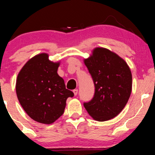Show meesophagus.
I'll list each match as a JSON object with an SVG mask.
<instances>
[{
	"label": "esophagus",
	"instance_id": "34e87169",
	"mask_svg": "<svg viewBox=\"0 0 155 155\" xmlns=\"http://www.w3.org/2000/svg\"><path fill=\"white\" fill-rule=\"evenodd\" d=\"M78 90H77V89H75V90H73V93H74V94L75 95V96L78 94Z\"/></svg>",
	"mask_w": 155,
	"mask_h": 155
}]
</instances>
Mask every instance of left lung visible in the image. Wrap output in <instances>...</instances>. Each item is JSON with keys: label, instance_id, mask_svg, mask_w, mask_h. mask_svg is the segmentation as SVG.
I'll use <instances>...</instances> for the list:
<instances>
[{"label": "left lung", "instance_id": "1", "mask_svg": "<svg viewBox=\"0 0 155 155\" xmlns=\"http://www.w3.org/2000/svg\"><path fill=\"white\" fill-rule=\"evenodd\" d=\"M84 64L94 85L93 98L83 105L99 121L111 119L128 102L132 90V74L124 59L104 48H96Z\"/></svg>", "mask_w": 155, "mask_h": 155}]
</instances>
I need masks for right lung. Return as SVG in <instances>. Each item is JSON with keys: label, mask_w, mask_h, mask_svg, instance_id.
<instances>
[{"label": "right lung", "mask_w": 155, "mask_h": 155, "mask_svg": "<svg viewBox=\"0 0 155 155\" xmlns=\"http://www.w3.org/2000/svg\"><path fill=\"white\" fill-rule=\"evenodd\" d=\"M58 65L48 60V54H38L27 61L17 78L21 106L29 117L41 124L58 119L64 113L67 99L74 96L57 73Z\"/></svg>", "instance_id": "obj_1"}]
</instances>
